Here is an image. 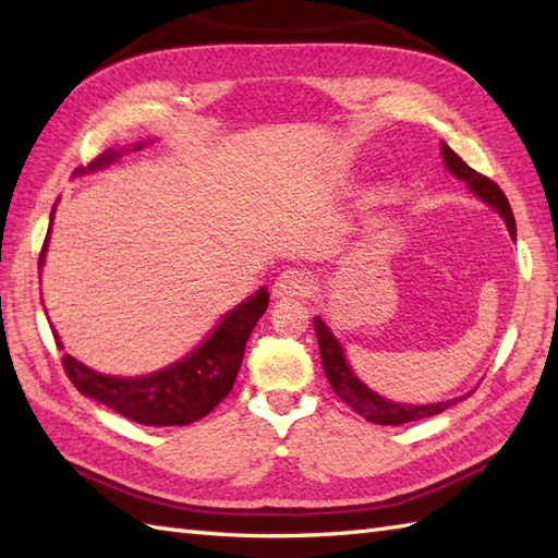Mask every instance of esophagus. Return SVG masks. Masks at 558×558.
Wrapping results in <instances>:
<instances>
[{"instance_id": "34e87169", "label": "esophagus", "mask_w": 558, "mask_h": 558, "mask_svg": "<svg viewBox=\"0 0 558 558\" xmlns=\"http://www.w3.org/2000/svg\"><path fill=\"white\" fill-rule=\"evenodd\" d=\"M314 290V278L310 272L290 268L282 270L280 276L272 282V298L278 300H292V298H306Z\"/></svg>"}]
</instances>
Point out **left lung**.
Masks as SVG:
<instances>
[{"label": "left lung", "instance_id": "8db88e82", "mask_svg": "<svg viewBox=\"0 0 558 558\" xmlns=\"http://www.w3.org/2000/svg\"><path fill=\"white\" fill-rule=\"evenodd\" d=\"M441 150H444L446 168L453 172L458 180H465L472 192H475L482 201H487L492 208L501 213L506 225H508V232H511V236L515 240L513 210H511V204H508L506 194L499 189V184L492 182L489 177H484V174L472 170L470 165L462 160L450 146L444 144ZM314 328H316L318 350H322V364H324V372H326L330 388H333L336 393L342 400H345L354 412L362 414L366 422L398 426V424H405V422H417V420L434 417V414L444 412L446 408H450L456 402V400H446V402H434V405H400V402H390L381 396H376L374 390L366 388L360 381V378L350 372V366L345 362V354H342V348L338 345V340L333 338V333H330V330L324 326L322 318H316Z\"/></svg>", "mask_w": 558, "mask_h": 558}]
</instances>
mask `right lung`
<instances>
[{
    "label": "right lung",
    "instance_id": "1",
    "mask_svg": "<svg viewBox=\"0 0 558 558\" xmlns=\"http://www.w3.org/2000/svg\"><path fill=\"white\" fill-rule=\"evenodd\" d=\"M112 158H117V153L108 150L90 165V170L108 165ZM47 236H50V232H47ZM47 236L40 248L38 266H43ZM266 306L268 292L258 290L252 300H246L234 312L225 316L222 324L213 330V336L201 342L186 360L150 376H102L76 362L71 354H64L62 366L69 381L83 396L96 398L102 405L120 412L126 420L148 426L192 424L206 417L232 390L236 372L242 366L246 340L252 336L260 314L266 312ZM54 340L57 348L62 350V342H59L57 336Z\"/></svg>",
    "mask_w": 558,
    "mask_h": 558
}]
</instances>
